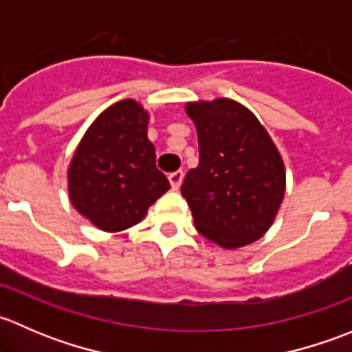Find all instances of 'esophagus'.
<instances>
[{
    "label": "esophagus",
    "mask_w": 352,
    "mask_h": 352,
    "mask_svg": "<svg viewBox=\"0 0 352 352\" xmlns=\"http://www.w3.org/2000/svg\"><path fill=\"white\" fill-rule=\"evenodd\" d=\"M182 179H184L182 170H177V172L170 173L168 180H170V186H172V189H179L180 184H182Z\"/></svg>",
    "instance_id": "esophagus-1"
}]
</instances>
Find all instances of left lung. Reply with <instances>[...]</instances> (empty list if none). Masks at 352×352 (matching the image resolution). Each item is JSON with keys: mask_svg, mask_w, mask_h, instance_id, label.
I'll return each instance as SVG.
<instances>
[{"mask_svg": "<svg viewBox=\"0 0 352 352\" xmlns=\"http://www.w3.org/2000/svg\"><path fill=\"white\" fill-rule=\"evenodd\" d=\"M186 112L199 140V165L182 196L202 236L223 248L261 239L285 197V163L257 117L230 98L190 102Z\"/></svg>", "mask_w": 352, "mask_h": 352, "instance_id": "obj_1", "label": "left lung"}]
</instances>
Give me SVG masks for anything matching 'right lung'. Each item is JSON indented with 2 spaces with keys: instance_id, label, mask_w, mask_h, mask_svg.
<instances>
[{
  "instance_id": "add662e5",
  "label": "right lung",
  "mask_w": 352,
  "mask_h": 352,
  "mask_svg": "<svg viewBox=\"0 0 352 352\" xmlns=\"http://www.w3.org/2000/svg\"><path fill=\"white\" fill-rule=\"evenodd\" d=\"M148 112L126 98L88 127L67 168L71 204L104 232H120L146 216L170 189L148 140Z\"/></svg>"
}]
</instances>
